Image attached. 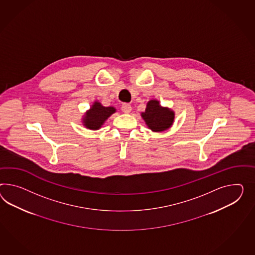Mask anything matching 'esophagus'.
Wrapping results in <instances>:
<instances>
[{"label":"esophagus","mask_w":255,"mask_h":255,"mask_svg":"<svg viewBox=\"0 0 255 255\" xmlns=\"http://www.w3.org/2000/svg\"><path fill=\"white\" fill-rule=\"evenodd\" d=\"M122 111L124 112L125 114H129L131 110H132V107L129 104H123L122 105Z\"/></svg>","instance_id":"34e87169"}]
</instances>
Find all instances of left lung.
<instances>
[{"mask_svg": "<svg viewBox=\"0 0 255 255\" xmlns=\"http://www.w3.org/2000/svg\"><path fill=\"white\" fill-rule=\"evenodd\" d=\"M140 117L152 132H163L173 126L175 112L171 108L162 106L156 99H152L147 103L146 109L140 113Z\"/></svg>", "mask_w": 255, "mask_h": 255, "instance_id": "1", "label": "left lung"}]
</instances>
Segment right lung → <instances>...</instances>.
Masks as SVG:
<instances>
[{"label":"right lung","instance_id":"right-lung-1","mask_svg":"<svg viewBox=\"0 0 255 255\" xmlns=\"http://www.w3.org/2000/svg\"><path fill=\"white\" fill-rule=\"evenodd\" d=\"M117 112L113 106H104L98 101H94L91 108L82 117V125L91 130H98L105 121Z\"/></svg>","mask_w":255,"mask_h":255}]
</instances>
